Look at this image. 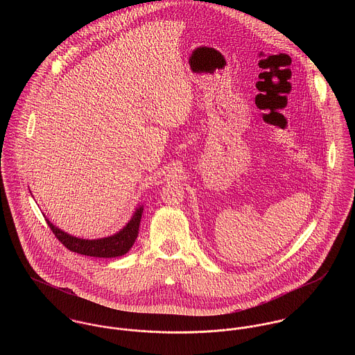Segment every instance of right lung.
<instances>
[{
    "mask_svg": "<svg viewBox=\"0 0 355 355\" xmlns=\"http://www.w3.org/2000/svg\"><path fill=\"white\" fill-rule=\"evenodd\" d=\"M144 213V205H138L135 207V211L132 213V217L130 221L116 234L110 236H105L100 239H83L76 238L73 235H69L51 224L46 218L48 225L51 227L55 238L71 252L90 257H100V258H114L120 257L130 252V249L134 246L135 239L139 232V224Z\"/></svg>",
    "mask_w": 355,
    "mask_h": 355,
    "instance_id": "obj_1",
    "label": "right lung"
}]
</instances>
